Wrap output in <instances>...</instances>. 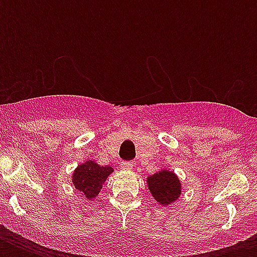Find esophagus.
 Here are the masks:
<instances>
[{
	"mask_svg": "<svg viewBox=\"0 0 257 257\" xmlns=\"http://www.w3.org/2000/svg\"><path fill=\"white\" fill-rule=\"evenodd\" d=\"M120 168L121 169H126V171H129V169L133 168V163H132V161H121Z\"/></svg>",
	"mask_w": 257,
	"mask_h": 257,
	"instance_id": "obj_1",
	"label": "esophagus"
}]
</instances>
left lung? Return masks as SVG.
Returning a JSON list of instances; mask_svg holds the SVG:
<instances>
[{
	"label": "left lung",
	"instance_id": "left-lung-1",
	"mask_svg": "<svg viewBox=\"0 0 257 257\" xmlns=\"http://www.w3.org/2000/svg\"><path fill=\"white\" fill-rule=\"evenodd\" d=\"M148 189L157 204L168 207L176 203L181 196V181L173 171L160 169L155 175L147 177Z\"/></svg>",
	"mask_w": 257,
	"mask_h": 257
}]
</instances>
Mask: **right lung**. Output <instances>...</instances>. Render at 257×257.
I'll return each instance as SVG.
<instances>
[{
  "instance_id": "right-lung-1",
  "label": "right lung",
  "mask_w": 257,
  "mask_h": 257,
  "mask_svg": "<svg viewBox=\"0 0 257 257\" xmlns=\"http://www.w3.org/2000/svg\"><path fill=\"white\" fill-rule=\"evenodd\" d=\"M113 171L114 169L110 165L101 167L96 161L86 160L73 171L72 183L78 192H81L82 197L92 200L100 193L102 185Z\"/></svg>"
}]
</instances>
